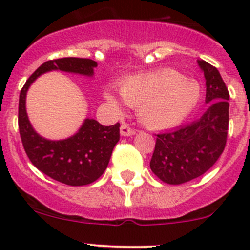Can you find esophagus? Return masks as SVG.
I'll return each mask as SVG.
<instances>
[{"label":"esophagus","mask_w":250,"mask_h":250,"mask_svg":"<svg viewBox=\"0 0 250 250\" xmlns=\"http://www.w3.org/2000/svg\"><path fill=\"white\" fill-rule=\"evenodd\" d=\"M135 134V129H133L127 123H123L121 125V135L123 137H130V135H134Z\"/></svg>","instance_id":"esophagus-1"}]
</instances>
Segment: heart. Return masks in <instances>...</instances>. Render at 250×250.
<instances>
[{"label": "heart", "instance_id": "b5f03b06", "mask_svg": "<svg viewBox=\"0 0 250 250\" xmlns=\"http://www.w3.org/2000/svg\"><path fill=\"white\" fill-rule=\"evenodd\" d=\"M121 98L130 107L138 109L141 123L153 129H166L183 122L200 99V87L185 80L173 69H161L135 75L121 81ZM105 98L120 109V102L111 92Z\"/></svg>", "mask_w": 250, "mask_h": 250}]
</instances>
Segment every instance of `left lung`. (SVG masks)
I'll list each match as a JSON object with an SVG mask.
<instances>
[{
    "instance_id": "obj_1",
    "label": "left lung",
    "mask_w": 250,
    "mask_h": 250,
    "mask_svg": "<svg viewBox=\"0 0 250 250\" xmlns=\"http://www.w3.org/2000/svg\"><path fill=\"white\" fill-rule=\"evenodd\" d=\"M206 77V103L202 117L170 132L160 133L150 162L163 183L180 185L210 169L225 148L229 133L228 87L218 69L198 60Z\"/></svg>"
}]
</instances>
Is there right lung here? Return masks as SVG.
I'll list each match as a JSON object with an SVG mask.
<instances>
[{
	"instance_id": "right-lung-1",
	"label": "right lung",
	"mask_w": 250,
	"mask_h": 250,
	"mask_svg": "<svg viewBox=\"0 0 250 250\" xmlns=\"http://www.w3.org/2000/svg\"><path fill=\"white\" fill-rule=\"evenodd\" d=\"M97 62L87 58H60L43 62L25 82L20 90L18 125L22 146L32 165L49 178L70 186L92 184L106 169L113 147L120 140V123L100 125L87 120L74 135L65 140H47L40 137L29 122L25 98L30 84L50 70L92 76Z\"/></svg>"
}]
</instances>
